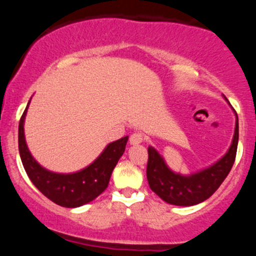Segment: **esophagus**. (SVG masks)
I'll list each match as a JSON object with an SVG mask.
<instances>
[{"label": "esophagus", "mask_w": 256, "mask_h": 256, "mask_svg": "<svg viewBox=\"0 0 256 256\" xmlns=\"http://www.w3.org/2000/svg\"><path fill=\"white\" fill-rule=\"evenodd\" d=\"M144 137H143L142 132H134L130 136V143L131 144H140L143 142Z\"/></svg>", "instance_id": "34e87169"}]
</instances>
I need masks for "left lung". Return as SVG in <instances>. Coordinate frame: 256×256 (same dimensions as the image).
Here are the masks:
<instances>
[{
    "label": "left lung",
    "mask_w": 256,
    "mask_h": 256,
    "mask_svg": "<svg viewBox=\"0 0 256 256\" xmlns=\"http://www.w3.org/2000/svg\"><path fill=\"white\" fill-rule=\"evenodd\" d=\"M237 116V114H236ZM238 144V118L234 140L228 152L218 162L192 176H182L167 167L162 156L152 146L148 148L146 178L150 189L167 204L194 206L210 198L222 185L234 166Z\"/></svg>",
    "instance_id": "8db88e82"
}]
</instances>
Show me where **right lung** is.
I'll use <instances>...</instances> for the list:
<instances>
[{
  "mask_svg": "<svg viewBox=\"0 0 256 256\" xmlns=\"http://www.w3.org/2000/svg\"><path fill=\"white\" fill-rule=\"evenodd\" d=\"M28 107L19 122V152L25 171L34 186L54 204L67 208L89 204L101 195L107 189L114 167L124 154L128 137L125 136L108 144L102 154L82 171L71 174L50 172L32 158L26 146L24 120Z\"/></svg>",
  "mask_w": 256,
  "mask_h": 256,
  "instance_id": "add662e5",
  "label": "right lung"
}]
</instances>
